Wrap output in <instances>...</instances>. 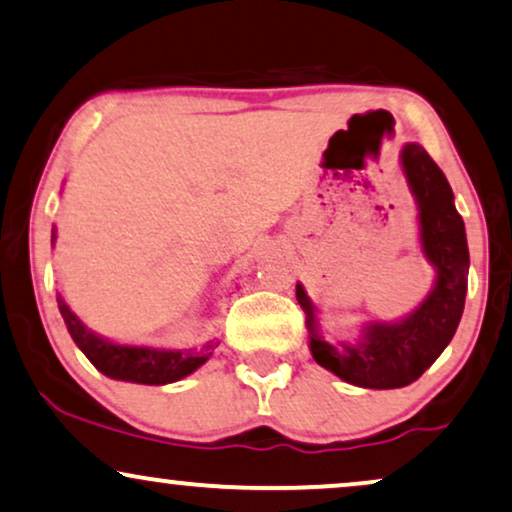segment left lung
Instances as JSON below:
<instances>
[{"mask_svg":"<svg viewBox=\"0 0 512 512\" xmlns=\"http://www.w3.org/2000/svg\"><path fill=\"white\" fill-rule=\"evenodd\" d=\"M406 179L420 210V243L437 267L435 290L411 316L399 323H371L357 345H331L316 331L314 307L302 286L297 302L307 314L316 364L359 387L392 390L411 385L444 352L463 316L468 293V241L463 217L454 205L449 181L428 151L409 144L401 153Z\"/></svg>","mask_w":512,"mask_h":512,"instance_id":"obj_1","label":"left lung"}]
</instances>
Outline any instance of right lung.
Instances as JSON below:
<instances>
[{
    "label": "right lung",
    "mask_w": 512,
    "mask_h": 512,
    "mask_svg": "<svg viewBox=\"0 0 512 512\" xmlns=\"http://www.w3.org/2000/svg\"><path fill=\"white\" fill-rule=\"evenodd\" d=\"M56 234H51L54 241ZM58 309H61L63 321H66L70 338L82 349L84 357L99 368L103 375L115 380H127V383L141 385H167L174 380L186 378L210 359L212 345H205L198 352L186 349V352H172V349H151V347H129L113 345V342L99 338L82 326L80 319L70 312V307L58 297Z\"/></svg>",
    "instance_id": "1"
}]
</instances>
